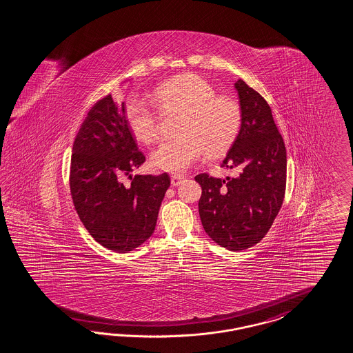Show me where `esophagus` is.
Here are the masks:
<instances>
[{"instance_id":"esophagus-1","label":"esophagus","mask_w":353,"mask_h":353,"mask_svg":"<svg viewBox=\"0 0 353 353\" xmlns=\"http://www.w3.org/2000/svg\"><path fill=\"white\" fill-rule=\"evenodd\" d=\"M183 180H185V176H183V174L174 173V174H172L171 176V183L173 186H179Z\"/></svg>"}]
</instances>
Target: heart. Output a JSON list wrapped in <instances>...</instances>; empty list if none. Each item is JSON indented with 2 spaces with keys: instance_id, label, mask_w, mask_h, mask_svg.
Wrapping results in <instances>:
<instances>
[{
  "instance_id": "b5f03b06",
  "label": "heart",
  "mask_w": 353,
  "mask_h": 353,
  "mask_svg": "<svg viewBox=\"0 0 353 353\" xmlns=\"http://www.w3.org/2000/svg\"><path fill=\"white\" fill-rule=\"evenodd\" d=\"M154 110L139 97L125 104V117L134 140L150 145L159 136V114L176 118V140L163 143L150 155L154 168L167 172L188 170L204 154L216 159L238 137L243 110L234 97L219 96L208 81L196 74L174 77L152 92Z\"/></svg>"
}]
</instances>
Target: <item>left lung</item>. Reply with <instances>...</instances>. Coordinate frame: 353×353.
I'll return each mask as SVG.
<instances>
[{"mask_svg": "<svg viewBox=\"0 0 353 353\" xmlns=\"http://www.w3.org/2000/svg\"><path fill=\"white\" fill-rule=\"evenodd\" d=\"M243 110L238 137L222 167L240 174L226 180L208 173L195 176L201 186V225L214 243L244 250L259 243L271 228L284 201L285 143L266 100L239 79L235 83Z\"/></svg>", "mask_w": 353, "mask_h": 353, "instance_id": "8db88e82", "label": "left lung"}]
</instances>
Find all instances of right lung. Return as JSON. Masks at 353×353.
<instances>
[{
    "mask_svg": "<svg viewBox=\"0 0 353 353\" xmlns=\"http://www.w3.org/2000/svg\"><path fill=\"white\" fill-rule=\"evenodd\" d=\"M143 162L124 103L105 96L90 109L77 134L69 183L78 217L109 250H134L155 230L170 176L136 174L130 187L120 181L121 175H131Z\"/></svg>",
    "mask_w": 353,
    "mask_h": 353,
    "instance_id": "1",
    "label": "right lung"
}]
</instances>
